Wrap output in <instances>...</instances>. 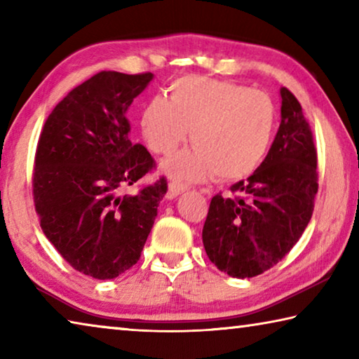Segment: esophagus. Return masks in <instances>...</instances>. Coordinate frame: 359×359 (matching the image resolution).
I'll list each match as a JSON object with an SVG mask.
<instances>
[{"label":"esophagus","instance_id":"34e87169","mask_svg":"<svg viewBox=\"0 0 359 359\" xmlns=\"http://www.w3.org/2000/svg\"><path fill=\"white\" fill-rule=\"evenodd\" d=\"M187 190V187L184 185V184H177V182H171V184H169V187H168V199H174V198H177L179 194H182Z\"/></svg>","mask_w":359,"mask_h":359}]
</instances>
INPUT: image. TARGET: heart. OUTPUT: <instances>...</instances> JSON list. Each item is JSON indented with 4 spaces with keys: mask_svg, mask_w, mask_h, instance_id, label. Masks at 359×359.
I'll return each instance as SVG.
<instances>
[{
    "mask_svg": "<svg viewBox=\"0 0 359 359\" xmlns=\"http://www.w3.org/2000/svg\"><path fill=\"white\" fill-rule=\"evenodd\" d=\"M169 92V100L155 96L144 107V141L155 154L168 155L193 131L196 147L163 161V172L175 180L196 182L214 172L223 180H239L257 171L276 128L269 96L201 77L179 79Z\"/></svg>",
    "mask_w": 359,
    "mask_h": 359,
    "instance_id": "heart-1",
    "label": "heart"
}]
</instances>
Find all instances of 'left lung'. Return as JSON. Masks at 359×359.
Instances as JSON below:
<instances>
[{"mask_svg":"<svg viewBox=\"0 0 359 359\" xmlns=\"http://www.w3.org/2000/svg\"><path fill=\"white\" fill-rule=\"evenodd\" d=\"M280 126L264 161L212 198L203 228L209 259L224 274L250 278L277 264L311 222L318 191L317 149L299 101L280 88Z\"/></svg>","mask_w":359,"mask_h":359,"instance_id":"left-lung-1","label":"left lung"}]
</instances>
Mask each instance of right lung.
Returning a JSON list of instances; mask_svg holds the SVG:
<instances>
[{"instance_id": "1", "label": "right lung", "mask_w": 359, "mask_h": 359, "mask_svg": "<svg viewBox=\"0 0 359 359\" xmlns=\"http://www.w3.org/2000/svg\"><path fill=\"white\" fill-rule=\"evenodd\" d=\"M154 74L101 71L53 109L34 158L33 196L41 228L82 274L115 278L141 258L165 177L137 194L120 190L151 171L147 149L130 141L126 112Z\"/></svg>"}]
</instances>
